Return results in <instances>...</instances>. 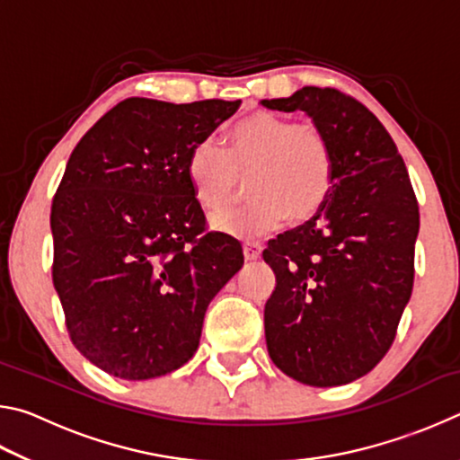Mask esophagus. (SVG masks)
<instances>
[{"mask_svg":"<svg viewBox=\"0 0 460 460\" xmlns=\"http://www.w3.org/2000/svg\"><path fill=\"white\" fill-rule=\"evenodd\" d=\"M261 245L258 243V241H247V243L243 245V253H245V260H258L261 255Z\"/></svg>","mask_w":460,"mask_h":460,"instance_id":"esophagus-1","label":"esophagus"}]
</instances>
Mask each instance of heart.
<instances>
[{
	"mask_svg": "<svg viewBox=\"0 0 460 460\" xmlns=\"http://www.w3.org/2000/svg\"><path fill=\"white\" fill-rule=\"evenodd\" d=\"M253 168L247 181L252 199L211 217L221 233L266 235L290 219H305L329 199L334 181L331 146L316 131L282 115L258 111L233 123L229 150L200 139L186 154V178L194 199L217 211L231 199L237 170Z\"/></svg>",
	"mask_w": 460,
	"mask_h": 460,
	"instance_id": "1",
	"label": "heart"
}]
</instances>
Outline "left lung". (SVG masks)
<instances>
[{"label": "left lung", "mask_w": 460, "mask_h": 460, "mask_svg": "<svg viewBox=\"0 0 460 460\" xmlns=\"http://www.w3.org/2000/svg\"><path fill=\"white\" fill-rule=\"evenodd\" d=\"M260 103L305 111L334 160L324 205L263 249L276 274L263 310L268 353L300 384H351L384 359L410 302L416 194L392 136L359 101L302 87Z\"/></svg>", "instance_id": "8db88e82"}]
</instances>
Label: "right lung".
Listing matches in <instances>:
<instances>
[{
  "mask_svg": "<svg viewBox=\"0 0 460 460\" xmlns=\"http://www.w3.org/2000/svg\"><path fill=\"white\" fill-rule=\"evenodd\" d=\"M241 101L129 97L66 162L52 200V282L73 345L109 376H166L197 353L211 300L243 266L227 233L205 231L186 154Z\"/></svg>",
  "mask_w": 460,
  "mask_h": 460,
  "instance_id": "add662e5",
  "label": "right lung"
}]
</instances>
